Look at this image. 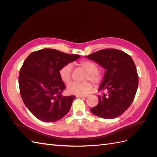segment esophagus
<instances>
[{"label":"esophagus","instance_id":"esophagus-1","mask_svg":"<svg viewBox=\"0 0 157 157\" xmlns=\"http://www.w3.org/2000/svg\"><path fill=\"white\" fill-rule=\"evenodd\" d=\"M78 98H87L88 95H78Z\"/></svg>","mask_w":157,"mask_h":157}]
</instances>
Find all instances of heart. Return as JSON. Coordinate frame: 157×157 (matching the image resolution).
<instances>
[{"label":"heart","instance_id":"1","mask_svg":"<svg viewBox=\"0 0 157 157\" xmlns=\"http://www.w3.org/2000/svg\"><path fill=\"white\" fill-rule=\"evenodd\" d=\"M78 66L83 71L87 73L85 76V81L89 80L94 85H99L103 80V75L99 71L98 65L96 63L91 60H82L78 63ZM72 66L71 64H66L63 66L59 70V77L63 82L68 84L72 80L71 76ZM93 85L91 82L86 81L82 83L72 82L68 85L67 89L71 94L83 95L89 94L91 91Z\"/></svg>","mask_w":157,"mask_h":157}]
</instances>
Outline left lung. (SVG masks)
Segmentation results:
<instances>
[{
	"instance_id": "left-lung-1",
	"label": "left lung",
	"mask_w": 157,
	"mask_h": 157,
	"mask_svg": "<svg viewBox=\"0 0 157 157\" xmlns=\"http://www.w3.org/2000/svg\"><path fill=\"white\" fill-rule=\"evenodd\" d=\"M106 69L98 95L99 102L91 112L104 119L121 116L132 104L138 87V75L129 55L116 49H105L87 56Z\"/></svg>"
}]
</instances>
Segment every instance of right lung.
I'll return each instance as SVG.
<instances>
[{"mask_svg": "<svg viewBox=\"0 0 157 157\" xmlns=\"http://www.w3.org/2000/svg\"><path fill=\"white\" fill-rule=\"evenodd\" d=\"M52 49L30 53L19 75L20 92L24 104L35 117L44 122H56L68 113L75 95L63 96L65 84L60 68L79 58Z\"/></svg>", "mask_w": 157, "mask_h": 157, "instance_id": "1", "label": "right lung"}]
</instances>
